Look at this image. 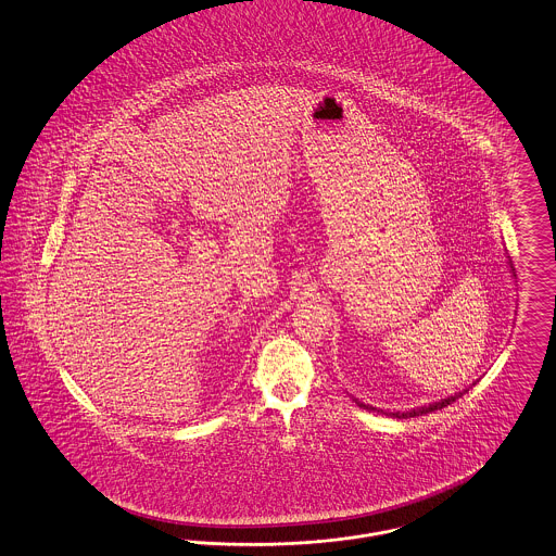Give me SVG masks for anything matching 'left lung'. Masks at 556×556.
I'll return each mask as SVG.
<instances>
[{
	"label": "left lung",
	"instance_id": "left-lung-1",
	"mask_svg": "<svg viewBox=\"0 0 556 556\" xmlns=\"http://www.w3.org/2000/svg\"><path fill=\"white\" fill-rule=\"evenodd\" d=\"M515 270V268H513ZM464 392H457L454 396H447V399H443V401H437V403H432V405H425V407H420V409H412V412H403V414H391L394 418H416V416H422V414H430V412H437V409H443V407H447V405H452L454 401H456L457 396H462ZM359 403V401H357ZM361 407H365V409H376V407H371V405H365V403H359Z\"/></svg>",
	"mask_w": 556,
	"mask_h": 556
}]
</instances>
